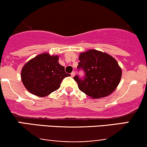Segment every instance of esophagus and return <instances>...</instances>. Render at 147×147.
I'll return each mask as SVG.
<instances>
[{"label":"esophagus","mask_w":147,"mask_h":147,"mask_svg":"<svg viewBox=\"0 0 147 147\" xmlns=\"http://www.w3.org/2000/svg\"><path fill=\"white\" fill-rule=\"evenodd\" d=\"M75 72H72V73L70 74V75H71V77H75Z\"/></svg>","instance_id":"obj_1"}]
</instances>
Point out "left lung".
Segmentation results:
<instances>
[{
    "label": "left lung",
    "mask_w": 147,
    "mask_h": 147,
    "mask_svg": "<svg viewBox=\"0 0 147 147\" xmlns=\"http://www.w3.org/2000/svg\"><path fill=\"white\" fill-rule=\"evenodd\" d=\"M77 68L85 72L81 79L75 76L74 79L79 90L92 99L105 97L114 92L122 77V68L115 59L106 52L91 50L80 53Z\"/></svg>",
    "instance_id": "obj_1"
}]
</instances>
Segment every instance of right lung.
Here are the masks:
<instances>
[{
  "instance_id": "obj_1",
  "label": "right lung",
  "mask_w": 147,
  "mask_h": 147,
  "mask_svg": "<svg viewBox=\"0 0 147 147\" xmlns=\"http://www.w3.org/2000/svg\"><path fill=\"white\" fill-rule=\"evenodd\" d=\"M58 55L43 52L28 61L21 70L23 85L30 93L46 97L59 88L62 80L70 75L59 63Z\"/></svg>"
}]
</instances>
